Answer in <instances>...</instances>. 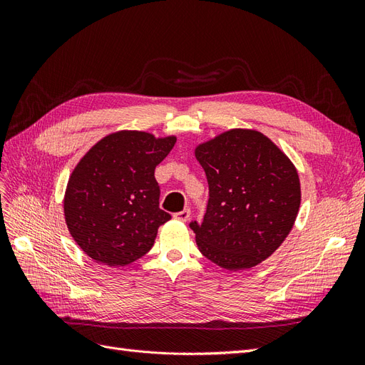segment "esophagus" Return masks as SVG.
<instances>
[{
	"mask_svg": "<svg viewBox=\"0 0 365 365\" xmlns=\"http://www.w3.org/2000/svg\"><path fill=\"white\" fill-rule=\"evenodd\" d=\"M173 217H175L176 220H181V222H187V220H189V217H190V210H189V208H184L182 212L175 213Z\"/></svg>",
	"mask_w": 365,
	"mask_h": 365,
	"instance_id": "1",
	"label": "esophagus"
}]
</instances>
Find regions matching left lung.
I'll use <instances>...</instances> for the list:
<instances>
[{
    "instance_id": "obj_1",
    "label": "left lung",
    "mask_w": 365,
    "mask_h": 365,
    "mask_svg": "<svg viewBox=\"0 0 365 365\" xmlns=\"http://www.w3.org/2000/svg\"><path fill=\"white\" fill-rule=\"evenodd\" d=\"M208 181L196 245L228 271L250 269L288 237L302 202L298 172L288 155L256 129H230L195 148Z\"/></svg>"
}]
</instances>
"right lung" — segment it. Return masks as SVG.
Segmentation results:
<instances>
[{
  "instance_id": "right-lung-1",
  "label": "right lung",
  "mask_w": 365,
  "mask_h": 365,
  "mask_svg": "<svg viewBox=\"0 0 365 365\" xmlns=\"http://www.w3.org/2000/svg\"><path fill=\"white\" fill-rule=\"evenodd\" d=\"M176 137L117 130L98 140L73 169L63 196L71 237L94 262L126 267L152 248L170 215L160 208L155 168Z\"/></svg>"
}]
</instances>
